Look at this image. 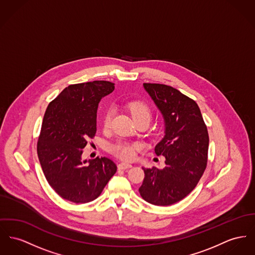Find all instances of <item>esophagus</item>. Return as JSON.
Segmentation results:
<instances>
[{"label": "esophagus", "instance_id": "1", "mask_svg": "<svg viewBox=\"0 0 255 255\" xmlns=\"http://www.w3.org/2000/svg\"><path fill=\"white\" fill-rule=\"evenodd\" d=\"M131 167H132V165H131V164L125 163V162H122V163H119V164H118V168H119V169H128V168H131Z\"/></svg>", "mask_w": 255, "mask_h": 255}]
</instances>
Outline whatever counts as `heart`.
<instances>
[{
	"mask_svg": "<svg viewBox=\"0 0 255 255\" xmlns=\"http://www.w3.org/2000/svg\"><path fill=\"white\" fill-rule=\"evenodd\" d=\"M128 107L134 121L147 120L150 122L152 112L150 107L145 102L134 101V102H129ZM111 120H112V112L107 111L103 118V127L105 128H108L110 127ZM109 150L114 155L118 156L123 160H132L135 158L136 153L141 150V145L138 143L118 142L116 144L111 145Z\"/></svg>",
	"mask_w": 255,
	"mask_h": 255,
	"instance_id": "b5f03b06",
	"label": "heart"
}]
</instances>
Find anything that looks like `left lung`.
Wrapping results in <instances>:
<instances>
[{
  "label": "left lung",
  "instance_id": "1",
  "mask_svg": "<svg viewBox=\"0 0 255 255\" xmlns=\"http://www.w3.org/2000/svg\"><path fill=\"white\" fill-rule=\"evenodd\" d=\"M143 86L165 123V135L154 148L156 155L165 156V167L143 168L139 192L149 203L169 206L184 199L201 179L208 161V129L192 99L171 86Z\"/></svg>",
  "mask_w": 255,
  "mask_h": 255
}]
</instances>
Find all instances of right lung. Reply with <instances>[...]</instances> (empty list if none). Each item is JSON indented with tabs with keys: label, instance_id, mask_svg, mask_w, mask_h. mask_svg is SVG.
Returning <instances> with one entry per match:
<instances>
[{
	"label": "right lung",
	"instance_id": "1",
	"mask_svg": "<svg viewBox=\"0 0 255 255\" xmlns=\"http://www.w3.org/2000/svg\"><path fill=\"white\" fill-rule=\"evenodd\" d=\"M115 84L98 80L72 84L47 106L36 151L50 187L64 199L87 203L98 198L117 166L109 158L83 160L88 140L97 132V110Z\"/></svg>",
	"mask_w": 255,
	"mask_h": 255
}]
</instances>
